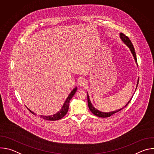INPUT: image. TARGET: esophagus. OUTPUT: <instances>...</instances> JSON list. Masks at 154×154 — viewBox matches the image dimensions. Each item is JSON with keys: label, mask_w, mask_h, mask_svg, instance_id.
Instances as JSON below:
<instances>
[{"label": "esophagus", "mask_w": 154, "mask_h": 154, "mask_svg": "<svg viewBox=\"0 0 154 154\" xmlns=\"http://www.w3.org/2000/svg\"><path fill=\"white\" fill-rule=\"evenodd\" d=\"M87 85V82L85 79H82L79 82V85L80 86H85Z\"/></svg>", "instance_id": "34e87169"}]
</instances>
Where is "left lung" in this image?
<instances>
[{
    "label": "left lung",
    "mask_w": 154,
    "mask_h": 154,
    "mask_svg": "<svg viewBox=\"0 0 154 154\" xmlns=\"http://www.w3.org/2000/svg\"><path fill=\"white\" fill-rule=\"evenodd\" d=\"M119 37L121 38V39L122 40V41L125 44V45L129 48L131 53L132 54L133 56H134V58L135 59V63H137V56H136V53H135V49L134 48V46L132 45V43H131V41L129 39V38L125 36L124 34H123L122 33H119ZM138 65V64H137ZM138 82H139V79H138V82H137V87H136V90H137V88L138 86ZM133 97V96H132ZM132 97H131V98L130 99V100L128 102V103H127V104L123 107V108H121V109H118V110H115V111H113V112H109L108 113H106V112H102L99 110H98V109H97L96 108H94L91 102V100L90 99V97H89V96H88V94L87 93V99H88V107H89V109H90V111L96 116H98V117H100V118H108V117H109L111 116L112 115H113V114L121 111L122 109H123L124 107H125L128 103L129 102H130L131 99H132Z\"/></svg>",
    "instance_id": "8db88e82"
}]
</instances>
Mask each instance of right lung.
<instances>
[{"mask_svg": "<svg viewBox=\"0 0 154 154\" xmlns=\"http://www.w3.org/2000/svg\"><path fill=\"white\" fill-rule=\"evenodd\" d=\"M77 90V86H75L74 88L72 90V91H71V93L69 94V96H68L67 99H66L64 104L63 105L61 108L60 110L57 112L56 114H54L53 115H50V116H44V115H40V118H42L44 119H46L48 121H56V120H58L61 119L62 118H63L66 113L68 112V109H69V102L71 100V99H72V97H73V96L75 94V93H76ZM29 110L33 113L34 115H36V114L34 112H33L32 111H31L29 108Z\"/></svg>", "mask_w": 154, "mask_h": 154, "instance_id": "1", "label": "right lung"}]
</instances>
